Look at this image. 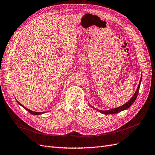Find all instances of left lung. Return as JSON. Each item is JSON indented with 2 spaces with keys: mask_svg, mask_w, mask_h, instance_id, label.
I'll use <instances>...</instances> for the list:
<instances>
[{
  "mask_svg": "<svg viewBox=\"0 0 155 155\" xmlns=\"http://www.w3.org/2000/svg\"><path fill=\"white\" fill-rule=\"evenodd\" d=\"M141 81H142V76H141V78H140V82H139V84L138 86V87H137V91L135 92V93L134 94V95L131 97V98L129 100V101L128 102H127L126 104L122 105V106H120L118 107H117V108H114V109H109V110H107V111H101V110H99V109H97L96 108H94L93 107H92L90 104V106L93 107L94 109H96V110L98 111L100 113H102V114H115V113H119V112H121L124 110H126V109H128L129 107H130L131 105L134 103V102L135 101V100L137 97V95L138 94V91H139V89H140V84H141Z\"/></svg>",
  "mask_w": 155,
  "mask_h": 155,
  "instance_id": "1",
  "label": "left lung"
}]
</instances>
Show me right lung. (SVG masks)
I'll list each match as a JSON object with an SVG mask.
<instances>
[{"label": "right lung", "mask_w": 155, "mask_h": 155, "mask_svg": "<svg viewBox=\"0 0 155 155\" xmlns=\"http://www.w3.org/2000/svg\"><path fill=\"white\" fill-rule=\"evenodd\" d=\"M17 101V100H16ZM17 102H18V104H19V105H21V106H22V107H23L25 109H26V110H27L29 113H30L31 114H34V115H38V114H43V113H44V112H35V111H31V110H30V109H28V108H26V107H25L24 106H22V105L21 104V103H19L17 101Z\"/></svg>", "instance_id": "obj_1"}]
</instances>
